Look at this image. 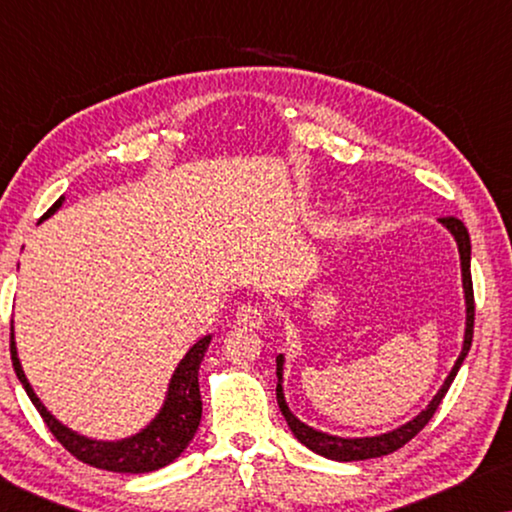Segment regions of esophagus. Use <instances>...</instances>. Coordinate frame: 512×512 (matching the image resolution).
<instances>
[{
    "mask_svg": "<svg viewBox=\"0 0 512 512\" xmlns=\"http://www.w3.org/2000/svg\"><path fill=\"white\" fill-rule=\"evenodd\" d=\"M235 321L244 328H261L265 324V312H263L261 305L247 303V305L237 307Z\"/></svg>",
    "mask_w": 512,
    "mask_h": 512,
    "instance_id": "obj_1",
    "label": "esophagus"
}]
</instances>
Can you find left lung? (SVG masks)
<instances>
[{
    "label": "left lung",
    "mask_w": 512,
    "mask_h": 512,
    "mask_svg": "<svg viewBox=\"0 0 512 512\" xmlns=\"http://www.w3.org/2000/svg\"><path fill=\"white\" fill-rule=\"evenodd\" d=\"M440 223H443V226L454 235V240H457V247H459L461 282H464V298H466V333H464V347H461L459 359H457V363H454V368L450 370V375H447L443 387L438 389V394L433 396V401L426 405V410L419 412L415 419H410L408 424L398 426V429H394V431L382 433V436H373V438H338V436H328V433H324V431L312 429V426L300 422V419L293 415V412L289 410V405H286V401H284V389H282L284 356L282 354L277 356V380H279L277 382V403H279V410H282V415L286 419V424H289V429L293 431V436H296L305 447H310L312 452L321 454V457L333 459V461H363V459L384 457V454L401 450L405 443H410V440L415 438L417 433L431 422L433 412L438 410L440 401H443L447 389H450L454 377H457L461 363H464L468 349H471V342H473L475 300H473V279H471V237H468V230H466L464 223H461L459 219H454V216H443Z\"/></svg>",
    "instance_id": "left-lung-1"
}]
</instances>
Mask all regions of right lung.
I'll use <instances>...</instances> for the list:
<instances>
[{"label": "right lung", "instance_id": "obj_1", "mask_svg": "<svg viewBox=\"0 0 512 512\" xmlns=\"http://www.w3.org/2000/svg\"><path fill=\"white\" fill-rule=\"evenodd\" d=\"M65 200V195L41 216V221L55 214ZM212 335H205L195 345L188 349L184 359L179 361L177 370H174L170 389H167V398L163 408L156 415V419L142 429L135 436L116 440V443H104V440H90L86 436H79L72 429H67L65 424H60L51 412L44 408V403L39 401L34 389L27 382V377L20 368L16 342H13V324H11V361L13 370H16L20 384H23L27 396L34 403V408L39 410L41 419L48 426V431L58 438V443L65 447L69 454H74L76 459L83 464L104 468V471L114 473H149L158 471L167 464H172L181 452L186 450L191 443L195 431L200 426L202 417V398H200V384H198V370L205 356Z\"/></svg>", "mask_w": 512, "mask_h": 512}]
</instances>
